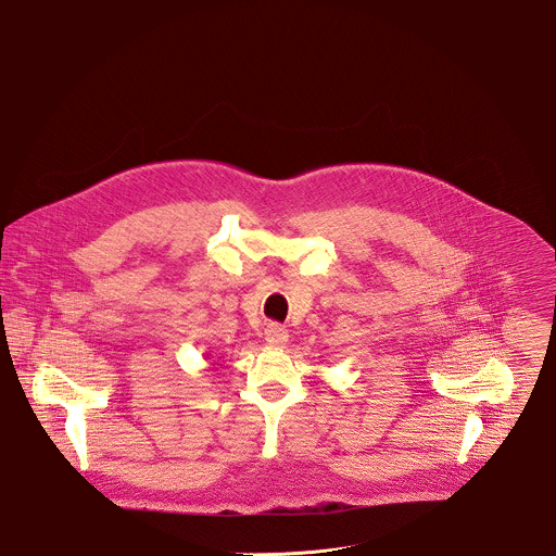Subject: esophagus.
Masks as SVG:
<instances>
[{
    "label": "esophagus",
    "mask_w": 556,
    "mask_h": 556,
    "mask_svg": "<svg viewBox=\"0 0 556 556\" xmlns=\"http://www.w3.org/2000/svg\"><path fill=\"white\" fill-rule=\"evenodd\" d=\"M288 339H290V334L281 324H268L264 328V341L268 342L270 346H283Z\"/></svg>",
    "instance_id": "34e87169"
}]
</instances>
